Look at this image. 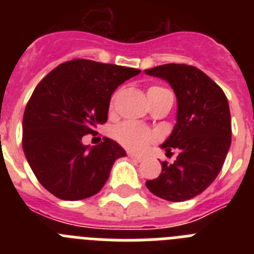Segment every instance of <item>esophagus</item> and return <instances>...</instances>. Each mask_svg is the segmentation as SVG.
Segmentation results:
<instances>
[{"label": "esophagus", "mask_w": 254, "mask_h": 254, "mask_svg": "<svg viewBox=\"0 0 254 254\" xmlns=\"http://www.w3.org/2000/svg\"><path fill=\"white\" fill-rule=\"evenodd\" d=\"M128 156L129 158L132 159V160H134V161H137V163H141V161L143 160V158L142 156H140V155H134V154H128Z\"/></svg>", "instance_id": "1"}]
</instances>
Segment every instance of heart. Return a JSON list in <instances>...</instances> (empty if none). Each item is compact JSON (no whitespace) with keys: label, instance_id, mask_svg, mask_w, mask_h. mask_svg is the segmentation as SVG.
I'll use <instances>...</instances> for the list:
<instances>
[{"label":"heart","instance_id":"heart-1","mask_svg":"<svg viewBox=\"0 0 254 254\" xmlns=\"http://www.w3.org/2000/svg\"><path fill=\"white\" fill-rule=\"evenodd\" d=\"M161 89L163 87L151 86L147 91L161 90ZM114 134L121 145L134 152L145 151L149 145L155 142L158 138V134L154 131L134 122H125L120 125L114 131Z\"/></svg>","mask_w":254,"mask_h":254}]
</instances>
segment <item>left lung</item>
Returning a JSON list of instances; mask_svg holds the SVG:
<instances>
[{
    "label": "left lung",
    "instance_id": "obj_1",
    "mask_svg": "<svg viewBox=\"0 0 254 254\" xmlns=\"http://www.w3.org/2000/svg\"><path fill=\"white\" fill-rule=\"evenodd\" d=\"M168 81L177 96V123L161 145L178 151L173 164L161 163L158 178L146 181L155 196L172 202L193 198L215 181L232 143V120L221 87L197 67L168 64L145 69Z\"/></svg>",
    "mask_w": 254,
    "mask_h": 254
}]
</instances>
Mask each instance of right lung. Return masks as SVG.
<instances>
[{
  "instance_id": "right-lung-1",
  "label": "right lung",
  "mask_w": 254,
  "mask_h": 254,
  "mask_svg": "<svg viewBox=\"0 0 254 254\" xmlns=\"http://www.w3.org/2000/svg\"><path fill=\"white\" fill-rule=\"evenodd\" d=\"M140 72L72 60L37 85L22 118V149L39 183L52 194L77 201L102 190L114 161L126 151L108 137L93 147L85 146L82 137L107 122L112 94Z\"/></svg>"
}]
</instances>
